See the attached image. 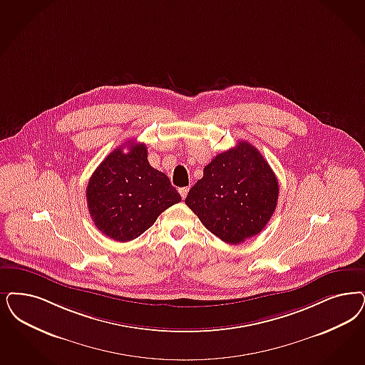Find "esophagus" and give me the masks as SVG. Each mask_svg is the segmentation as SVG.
I'll return each instance as SVG.
<instances>
[{"instance_id": "34e87169", "label": "esophagus", "mask_w": 365, "mask_h": 365, "mask_svg": "<svg viewBox=\"0 0 365 365\" xmlns=\"http://www.w3.org/2000/svg\"><path fill=\"white\" fill-rule=\"evenodd\" d=\"M187 192H189V187H180V189H179V194H180V197H182L183 200L187 197Z\"/></svg>"}]
</instances>
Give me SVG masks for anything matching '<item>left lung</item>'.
<instances>
[{"label":"left lung","instance_id":"1","mask_svg":"<svg viewBox=\"0 0 365 365\" xmlns=\"http://www.w3.org/2000/svg\"><path fill=\"white\" fill-rule=\"evenodd\" d=\"M279 183L263 155L247 141L218 153L190 189L186 205L227 244L264 229L277 209Z\"/></svg>","mask_w":365,"mask_h":365}]
</instances>
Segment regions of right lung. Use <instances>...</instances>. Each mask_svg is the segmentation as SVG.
I'll use <instances>...</instances> for the list:
<instances>
[{
    "instance_id": "1",
    "label": "right lung",
    "mask_w": 365,
    "mask_h": 365,
    "mask_svg": "<svg viewBox=\"0 0 365 365\" xmlns=\"http://www.w3.org/2000/svg\"><path fill=\"white\" fill-rule=\"evenodd\" d=\"M97 167L86 189L88 213L110 239H138L165 209L182 201L170 179L148 162L145 144H124Z\"/></svg>"
}]
</instances>
